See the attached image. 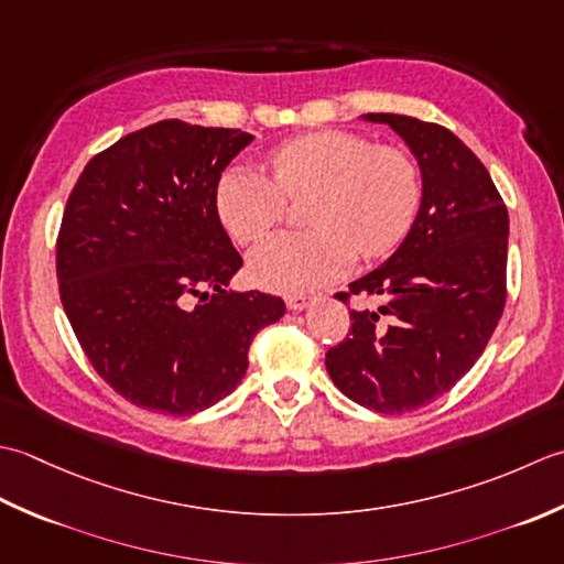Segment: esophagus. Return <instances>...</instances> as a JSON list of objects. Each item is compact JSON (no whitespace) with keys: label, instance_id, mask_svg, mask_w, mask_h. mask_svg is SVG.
I'll return each instance as SVG.
<instances>
[{"label":"esophagus","instance_id":"34e87169","mask_svg":"<svg viewBox=\"0 0 564 564\" xmlns=\"http://www.w3.org/2000/svg\"><path fill=\"white\" fill-rule=\"evenodd\" d=\"M284 302H286V308H292V312H304V308L316 304V296H312V294H290L284 299Z\"/></svg>","mask_w":564,"mask_h":564}]
</instances>
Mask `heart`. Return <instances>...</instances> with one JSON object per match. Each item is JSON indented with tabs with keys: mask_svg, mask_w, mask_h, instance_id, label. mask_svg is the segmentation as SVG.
Returning a JSON list of instances; mask_svg holds the SVG:
<instances>
[{
	"mask_svg": "<svg viewBox=\"0 0 564 564\" xmlns=\"http://www.w3.org/2000/svg\"><path fill=\"white\" fill-rule=\"evenodd\" d=\"M272 176L231 167L218 182L216 206L238 243H256L278 226L286 197L316 189L308 231L278 234L248 258L250 278L274 292L299 294L340 278L355 256L392 252L416 218L421 175L411 155L372 145L350 131L292 138L270 153Z\"/></svg>",
	"mask_w": 564,
	"mask_h": 564,
	"instance_id": "heart-1",
	"label": "heart"
}]
</instances>
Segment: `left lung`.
<instances>
[{
	"instance_id": "8db88e82",
	"label": "left lung",
	"mask_w": 564,
	"mask_h": 564,
	"mask_svg": "<svg viewBox=\"0 0 564 564\" xmlns=\"http://www.w3.org/2000/svg\"><path fill=\"white\" fill-rule=\"evenodd\" d=\"M397 131L421 170V206L392 258L350 282L382 306L350 312L348 338L326 370L355 404L404 413L431 404L463 377L507 302L509 214L487 167L438 123L365 113Z\"/></svg>"
}]
</instances>
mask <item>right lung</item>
<instances>
[{
  "instance_id": "1",
  "label": "right lung",
  "mask_w": 564,
  "mask_h": 564,
  "mask_svg": "<svg viewBox=\"0 0 564 564\" xmlns=\"http://www.w3.org/2000/svg\"><path fill=\"white\" fill-rule=\"evenodd\" d=\"M250 141L240 129L158 121L91 158L67 197L61 302L91 367L135 406L209 409L246 377L256 333L284 316L280 296L228 290L243 258L216 189Z\"/></svg>"
}]
</instances>
